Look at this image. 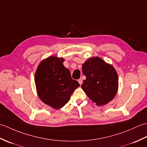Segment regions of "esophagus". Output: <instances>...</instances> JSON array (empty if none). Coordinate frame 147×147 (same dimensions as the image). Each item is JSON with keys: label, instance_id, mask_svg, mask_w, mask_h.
Returning a JSON list of instances; mask_svg holds the SVG:
<instances>
[{"label": "esophagus", "instance_id": "1", "mask_svg": "<svg viewBox=\"0 0 147 147\" xmlns=\"http://www.w3.org/2000/svg\"><path fill=\"white\" fill-rule=\"evenodd\" d=\"M78 83H80V85H82V83H83V81H82V79H80V80H78Z\"/></svg>", "mask_w": 147, "mask_h": 147}]
</instances>
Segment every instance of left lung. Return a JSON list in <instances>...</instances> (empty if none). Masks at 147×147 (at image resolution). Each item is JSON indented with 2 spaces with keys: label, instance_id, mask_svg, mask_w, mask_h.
I'll list each match as a JSON object with an SVG mask.
<instances>
[{
  "label": "left lung",
  "instance_id": "8db88e82",
  "mask_svg": "<svg viewBox=\"0 0 147 147\" xmlns=\"http://www.w3.org/2000/svg\"><path fill=\"white\" fill-rule=\"evenodd\" d=\"M86 76L82 88L97 105H104L114 98L118 90V76L112 65L98 57H92L82 65Z\"/></svg>",
  "mask_w": 147,
  "mask_h": 147
}]
</instances>
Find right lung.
I'll list each match as a JSON object with an SVG mask.
<instances>
[{"label":"right lung","mask_w":147,"mask_h":147,"mask_svg":"<svg viewBox=\"0 0 147 147\" xmlns=\"http://www.w3.org/2000/svg\"><path fill=\"white\" fill-rule=\"evenodd\" d=\"M64 59L50 56L36 69L35 82L39 98L53 109H60L69 100L74 90L80 86L72 79L70 71L63 65Z\"/></svg>","instance_id":"obj_1"}]
</instances>
